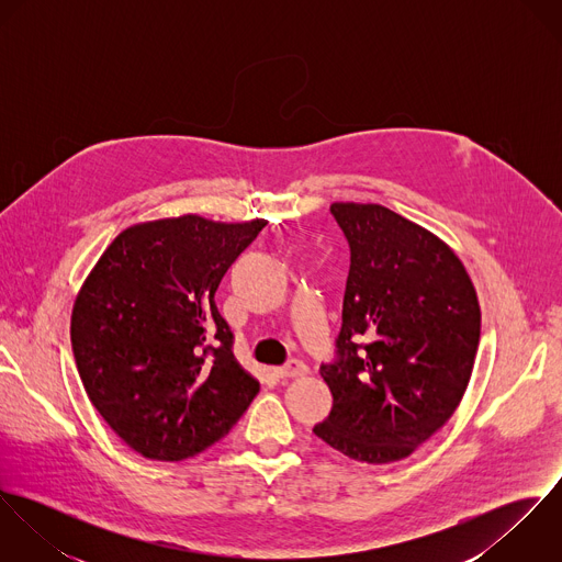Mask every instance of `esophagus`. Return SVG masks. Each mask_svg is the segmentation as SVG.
<instances>
[{"label":"esophagus","mask_w":562,"mask_h":562,"mask_svg":"<svg viewBox=\"0 0 562 562\" xmlns=\"http://www.w3.org/2000/svg\"><path fill=\"white\" fill-rule=\"evenodd\" d=\"M310 372V368L303 363V361H290V363H285L283 368H279L277 370V376L281 379V381H290V379H303L305 374Z\"/></svg>","instance_id":"34e87169"}]
</instances>
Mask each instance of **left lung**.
<instances>
[{"label":"left lung","mask_w":562,"mask_h":562,"mask_svg":"<svg viewBox=\"0 0 562 562\" xmlns=\"http://www.w3.org/2000/svg\"><path fill=\"white\" fill-rule=\"evenodd\" d=\"M350 248L333 394L316 437L372 465L408 457L463 398L481 341V305L454 250L376 203H333Z\"/></svg>","instance_id":"1"}]
</instances>
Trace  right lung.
Instances as JSON below:
<instances>
[{"instance_id":"obj_1","label":"right lung","mask_w":562,"mask_h":562,"mask_svg":"<svg viewBox=\"0 0 562 562\" xmlns=\"http://www.w3.org/2000/svg\"><path fill=\"white\" fill-rule=\"evenodd\" d=\"M263 227L194 214L134 225L83 281L71 316L81 385L138 454L190 459L223 439L257 396L214 294Z\"/></svg>"}]
</instances>
